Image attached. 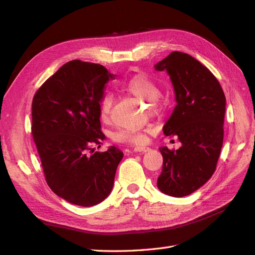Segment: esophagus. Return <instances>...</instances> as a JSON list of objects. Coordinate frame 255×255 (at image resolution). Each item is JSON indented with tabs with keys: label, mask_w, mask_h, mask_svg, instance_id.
<instances>
[{
	"label": "esophagus",
	"mask_w": 255,
	"mask_h": 255,
	"mask_svg": "<svg viewBox=\"0 0 255 255\" xmlns=\"http://www.w3.org/2000/svg\"><path fill=\"white\" fill-rule=\"evenodd\" d=\"M134 151L139 152V153H145V152L150 151V148H149V146H135Z\"/></svg>",
	"instance_id": "obj_1"
}]
</instances>
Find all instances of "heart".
Returning <instances> with one entry per match:
<instances>
[{"label": "heart", "mask_w": 255, "mask_h": 255, "mask_svg": "<svg viewBox=\"0 0 255 255\" xmlns=\"http://www.w3.org/2000/svg\"><path fill=\"white\" fill-rule=\"evenodd\" d=\"M125 89L133 97L149 102L148 106L152 114L159 112L157 99L160 96V89L157 85L142 74H137L130 78L126 84ZM113 106V98L105 95L100 103V118L102 121H109ZM148 129H118L113 134V140L127 144H140L145 141Z\"/></svg>", "instance_id": "heart-1"}]
</instances>
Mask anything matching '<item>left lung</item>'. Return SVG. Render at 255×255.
Here are the masks:
<instances>
[{"label":"left lung","instance_id":"left-lung-1","mask_svg":"<svg viewBox=\"0 0 255 255\" xmlns=\"http://www.w3.org/2000/svg\"><path fill=\"white\" fill-rule=\"evenodd\" d=\"M170 76L176 105L163 128L176 136L181 148L161 146L163 170L157 187L171 197H185L211 179L223 142L226 97L214 74L199 60L172 52L155 66Z\"/></svg>","mask_w":255,"mask_h":255}]
</instances>
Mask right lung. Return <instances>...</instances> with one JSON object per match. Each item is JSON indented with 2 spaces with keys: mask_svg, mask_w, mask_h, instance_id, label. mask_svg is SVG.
I'll use <instances>...</instances> for the list:
<instances>
[{
  "mask_svg": "<svg viewBox=\"0 0 255 255\" xmlns=\"http://www.w3.org/2000/svg\"><path fill=\"white\" fill-rule=\"evenodd\" d=\"M102 65L71 60L38 89L32 104V134L45 180L69 203L92 206L110 196L123 153L115 145L88 155L105 135L100 103L115 79ZM100 146V145H99Z\"/></svg>",
  "mask_w": 255,
  "mask_h": 255,
  "instance_id": "add662e5",
  "label": "right lung"
}]
</instances>
